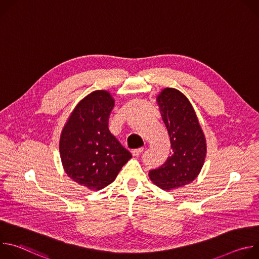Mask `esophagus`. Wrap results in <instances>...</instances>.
Instances as JSON below:
<instances>
[{
  "mask_svg": "<svg viewBox=\"0 0 259 259\" xmlns=\"http://www.w3.org/2000/svg\"><path fill=\"white\" fill-rule=\"evenodd\" d=\"M143 151H144V149L143 147H139V149H135V150H132V155L133 156H139V155H141L142 153H143Z\"/></svg>",
  "mask_w": 259,
  "mask_h": 259,
  "instance_id": "esophagus-1",
  "label": "esophagus"
}]
</instances>
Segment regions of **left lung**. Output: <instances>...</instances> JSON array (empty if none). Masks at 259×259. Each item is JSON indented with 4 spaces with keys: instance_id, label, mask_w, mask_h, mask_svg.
Here are the masks:
<instances>
[{
    "instance_id": "8db88e82",
    "label": "left lung",
    "mask_w": 259,
    "mask_h": 259,
    "mask_svg": "<svg viewBox=\"0 0 259 259\" xmlns=\"http://www.w3.org/2000/svg\"><path fill=\"white\" fill-rule=\"evenodd\" d=\"M157 101L170 137L171 156L149 175L157 187L168 191L196 179L206 157V140L191 102L180 91L166 88Z\"/></svg>"
}]
</instances>
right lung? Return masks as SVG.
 <instances>
[{
	"instance_id": "obj_1",
	"label": "right lung",
	"mask_w": 259,
	"mask_h": 259,
	"mask_svg": "<svg viewBox=\"0 0 259 259\" xmlns=\"http://www.w3.org/2000/svg\"><path fill=\"white\" fill-rule=\"evenodd\" d=\"M115 100L107 91H94L82 99L65 124L59 141L66 174L81 186L98 191L112 183L131 153L109 132Z\"/></svg>"
}]
</instances>
